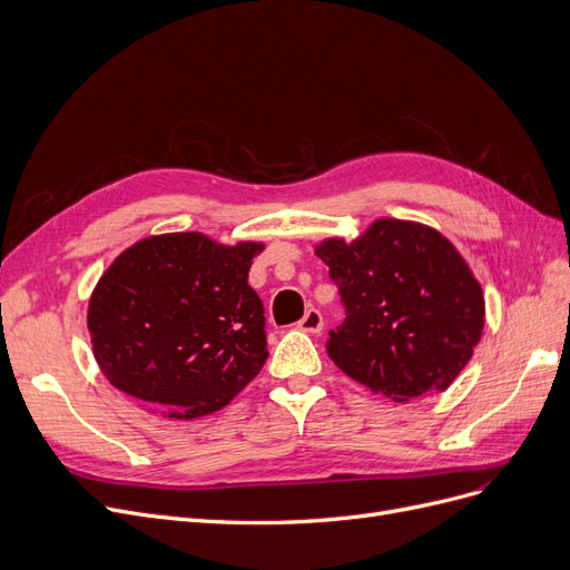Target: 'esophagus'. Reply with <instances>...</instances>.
<instances>
[{
	"label": "esophagus",
	"instance_id": "34e87169",
	"mask_svg": "<svg viewBox=\"0 0 570 570\" xmlns=\"http://www.w3.org/2000/svg\"><path fill=\"white\" fill-rule=\"evenodd\" d=\"M324 327V320H322V313L317 308H308L306 315L302 317L299 322V330L306 332V334H320Z\"/></svg>",
	"mask_w": 570,
	"mask_h": 570
}]
</instances>
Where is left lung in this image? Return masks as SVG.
I'll list each match as a JSON object with an SVG mask.
<instances>
[{
    "mask_svg": "<svg viewBox=\"0 0 570 570\" xmlns=\"http://www.w3.org/2000/svg\"><path fill=\"white\" fill-rule=\"evenodd\" d=\"M315 255L345 306L327 341L345 375L401 403L454 383L482 336L484 296L443 234L383 218L352 243L322 240Z\"/></svg>",
    "mask_w": 570,
    "mask_h": 570,
    "instance_id": "obj_1",
    "label": "left lung"
}]
</instances>
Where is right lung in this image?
<instances>
[{"mask_svg": "<svg viewBox=\"0 0 570 570\" xmlns=\"http://www.w3.org/2000/svg\"><path fill=\"white\" fill-rule=\"evenodd\" d=\"M264 243L148 236L104 271L88 308L95 360L116 390L165 417L220 411L262 371L266 320L248 285Z\"/></svg>", "mask_w": 570, "mask_h": 570, "instance_id": "1", "label": "right lung"}]
</instances>
